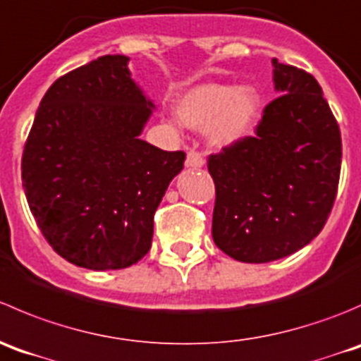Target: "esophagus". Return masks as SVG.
I'll use <instances>...</instances> for the list:
<instances>
[{"label": "esophagus", "instance_id": "obj_1", "mask_svg": "<svg viewBox=\"0 0 361 361\" xmlns=\"http://www.w3.org/2000/svg\"><path fill=\"white\" fill-rule=\"evenodd\" d=\"M203 163H205V159H203V156L200 154V152H196V151L188 152V158H185V166H189V169H202Z\"/></svg>", "mask_w": 361, "mask_h": 361}]
</instances>
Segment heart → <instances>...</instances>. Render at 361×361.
Here are the masks:
<instances>
[{"instance_id":"obj_1","label":"heart","mask_w":361,"mask_h":361,"mask_svg":"<svg viewBox=\"0 0 361 361\" xmlns=\"http://www.w3.org/2000/svg\"><path fill=\"white\" fill-rule=\"evenodd\" d=\"M255 87L233 89L226 84H200L177 98L176 114L184 126L209 130L216 145H231L251 130L259 110Z\"/></svg>"}]
</instances>
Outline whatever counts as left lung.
Segmentation results:
<instances>
[{
  "mask_svg": "<svg viewBox=\"0 0 361 361\" xmlns=\"http://www.w3.org/2000/svg\"><path fill=\"white\" fill-rule=\"evenodd\" d=\"M274 64L279 92L252 137L210 154L216 184L212 237L237 262L269 263L317 237L337 196L341 130L305 70Z\"/></svg>",
  "mask_w": 361,
  "mask_h": 361,
  "instance_id": "1",
  "label": "left lung"
}]
</instances>
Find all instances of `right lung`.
<instances>
[{
	"label": "right lung",
	"instance_id": "add662e5",
	"mask_svg": "<svg viewBox=\"0 0 361 361\" xmlns=\"http://www.w3.org/2000/svg\"><path fill=\"white\" fill-rule=\"evenodd\" d=\"M126 56H102L49 87L23 152V188L51 247L89 270L135 265L185 152L138 135L151 117Z\"/></svg>",
	"mask_w": 361,
	"mask_h": 361
}]
</instances>
